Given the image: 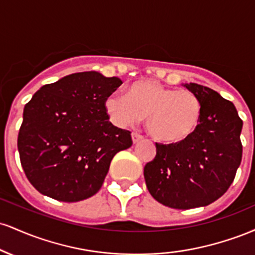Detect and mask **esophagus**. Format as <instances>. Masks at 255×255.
Instances as JSON below:
<instances>
[{"label": "esophagus", "mask_w": 255, "mask_h": 255, "mask_svg": "<svg viewBox=\"0 0 255 255\" xmlns=\"http://www.w3.org/2000/svg\"><path fill=\"white\" fill-rule=\"evenodd\" d=\"M142 139H144V136L140 135L139 133H131V141H133V144H136V142H139Z\"/></svg>", "instance_id": "esophagus-1"}]
</instances>
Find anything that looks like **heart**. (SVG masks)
<instances>
[{
	"label": "heart",
	"mask_w": 255,
	"mask_h": 255,
	"mask_svg": "<svg viewBox=\"0 0 255 255\" xmlns=\"http://www.w3.org/2000/svg\"><path fill=\"white\" fill-rule=\"evenodd\" d=\"M114 125L127 127L146 116V129L157 141L177 144L194 133L201 118L200 101L187 90H172L154 80L130 85L128 95L114 92L105 101Z\"/></svg>",
	"instance_id": "heart-1"
}]
</instances>
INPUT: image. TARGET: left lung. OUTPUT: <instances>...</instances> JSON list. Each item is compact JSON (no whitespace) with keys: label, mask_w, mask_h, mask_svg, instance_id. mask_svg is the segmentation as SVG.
Returning <instances> with one entry per match:
<instances>
[{"label":"left lung","mask_w":255,"mask_h":255,"mask_svg":"<svg viewBox=\"0 0 255 255\" xmlns=\"http://www.w3.org/2000/svg\"><path fill=\"white\" fill-rule=\"evenodd\" d=\"M182 85L200 101V122L184 141L156 144V157L145 165L144 177L158 203L188 210L213 203L233 183L242 158L244 122L235 105L218 92L194 83Z\"/></svg>","instance_id":"left-lung-1"}]
</instances>
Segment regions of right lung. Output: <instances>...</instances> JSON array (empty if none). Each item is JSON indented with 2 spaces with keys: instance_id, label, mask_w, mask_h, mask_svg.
Wrapping results in <instances>:
<instances>
[{
  "instance_id": "obj_1",
  "label": "right lung",
  "mask_w": 255,
  "mask_h": 255,
  "mask_svg": "<svg viewBox=\"0 0 255 255\" xmlns=\"http://www.w3.org/2000/svg\"><path fill=\"white\" fill-rule=\"evenodd\" d=\"M121 84L98 72L74 73L44 85L25 105L17 150L38 192L75 203L101 189L114 156L133 144L105 109Z\"/></svg>"
}]
</instances>
